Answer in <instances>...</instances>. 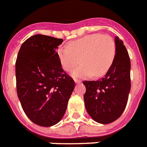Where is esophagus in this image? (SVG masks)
Instances as JSON below:
<instances>
[{
  "label": "esophagus",
  "instance_id": "obj_1",
  "mask_svg": "<svg viewBox=\"0 0 147 147\" xmlns=\"http://www.w3.org/2000/svg\"><path fill=\"white\" fill-rule=\"evenodd\" d=\"M74 81H75V83H76V84H79V83L82 82V81L78 80V79H76V78H75V79H74Z\"/></svg>",
  "mask_w": 147,
  "mask_h": 147
}]
</instances>
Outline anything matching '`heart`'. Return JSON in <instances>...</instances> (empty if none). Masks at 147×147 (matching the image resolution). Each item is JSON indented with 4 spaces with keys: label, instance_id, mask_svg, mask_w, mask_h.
I'll use <instances>...</instances> for the list:
<instances>
[{
    "label": "heart",
    "instance_id": "1",
    "mask_svg": "<svg viewBox=\"0 0 147 147\" xmlns=\"http://www.w3.org/2000/svg\"><path fill=\"white\" fill-rule=\"evenodd\" d=\"M57 55L67 71L72 70L79 61L82 63L72 71L74 77L85 78L92 75L100 77L107 72L114 61L115 43L108 35L91 34L71 41L68 47H59Z\"/></svg>",
    "mask_w": 147,
    "mask_h": 147
}]
</instances>
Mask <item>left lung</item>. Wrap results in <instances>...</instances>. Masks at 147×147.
I'll list each match as a JSON object with an SVG mask.
<instances>
[{
    "label": "left lung",
    "instance_id": "1",
    "mask_svg": "<svg viewBox=\"0 0 147 147\" xmlns=\"http://www.w3.org/2000/svg\"><path fill=\"white\" fill-rule=\"evenodd\" d=\"M115 55L111 65L98 81H84L86 111L94 121L107 124L121 116L130 91V60L123 41L115 37Z\"/></svg>",
    "mask_w": 147,
    "mask_h": 147
}]
</instances>
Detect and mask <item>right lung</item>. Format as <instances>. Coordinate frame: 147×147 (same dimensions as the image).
Wrapping results in <instances>:
<instances>
[{
  "mask_svg": "<svg viewBox=\"0 0 147 147\" xmlns=\"http://www.w3.org/2000/svg\"><path fill=\"white\" fill-rule=\"evenodd\" d=\"M62 39L36 34L21 45L16 61L17 95L32 122L51 127L62 120L75 88L56 49Z\"/></svg>",
  "mask_w": 147,
  "mask_h": 147,
  "instance_id": "1",
  "label": "right lung"
}]
</instances>
